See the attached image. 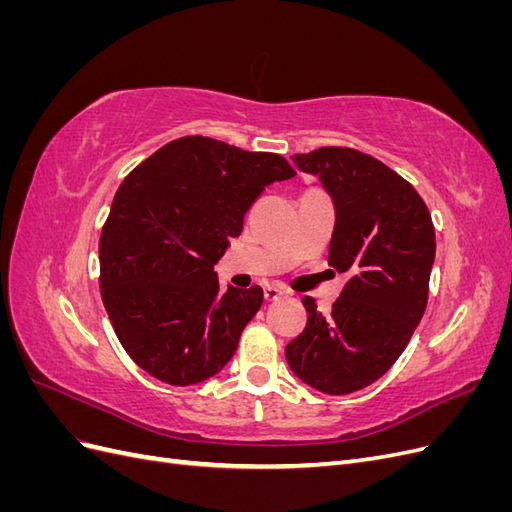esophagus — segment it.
Returning <instances> with one entry per match:
<instances>
[{
	"mask_svg": "<svg viewBox=\"0 0 512 512\" xmlns=\"http://www.w3.org/2000/svg\"><path fill=\"white\" fill-rule=\"evenodd\" d=\"M288 294H290V292H288L284 286H277V284L265 286V299H267V301H280V299L288 297Z\"/></svg>",
	"mask_w": 512,
	"mask_h": 512,
	"instance_id": "obj_1",
	"label": "esophagus"
}]
</instances>
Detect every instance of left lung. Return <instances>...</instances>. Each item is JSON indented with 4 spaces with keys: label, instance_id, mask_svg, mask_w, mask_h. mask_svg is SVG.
Wrapping results in <instances>:
<instances>
[{
    "label": "left lung",
    "instance_id": "1",
    "mask_svg": "<svg viewBox=\"0 0 512 512\" xmlns=\"http://www.w3.org/2000/svg\"><path fill=\"white\" fill-rule=\"evenodd\" d=\"M292 162L333 196L329 265L350 280L329 316L303 297L307 324L286 346V361L316 391L348 395L384 376L421 322L436 228L412 185L363 151L320 147Z\"/></svg>",
    "mask_w": 512,
    "mask_h": 512
}]
</instances>
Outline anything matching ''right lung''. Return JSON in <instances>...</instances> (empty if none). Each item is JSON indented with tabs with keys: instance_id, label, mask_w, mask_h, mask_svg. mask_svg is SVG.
<instances>
[{
	"instance_id": "1",
	"label": "right lung",
	"mask_w": 512,
	"mask_h": 512,
	"mask_svg": "<svg viewBox=\"0 0 512 512\" xmlns=\"http://www.w3.org/2000/svg\"><path fill=\"white\" fill-rule=\"evenodd\" d=\"M294 175L277 153L183 136L123 179L100 235V294L149 376L192 386L232 359L262 288L222 292L213 265L267 185Z\"/></svg>"
}]
</instances>
